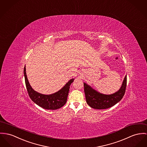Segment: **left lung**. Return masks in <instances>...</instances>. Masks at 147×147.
Returning a JSON list of instances; mask_svg holds the SVG:
<instances>
[{"label": "left lung", "instance_id": "obj_1", "mask_svg": "<svg viewBox=\"0 0 147 147\" xmlns=\"http://www.w3.org/2000/svg\"><path fill=\"white\" fill-rule=\"evenodd\" d=\"M127 83L126 76L125 77L120 89L116 93L106 95L98 93L84 83V90L87 104L95 109H106L110 108L120 101L124 96Z\"/></svg>", "mask_w": 147, "mask_h": 147}]
</instances>
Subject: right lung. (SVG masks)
I'll list each match as a JSON object with an SVG mask.
<instances>
[{"label":"right lung","mask_w":147,"mask_h":147,"mask_svg":"<svg viewBox=\"0 0 147 147\" xmlns=\"http://www.w3.org/2000/svg\"><path fill=\"white\" fill-rule=\"evenodd\" d=\"M24 76L27 92L32 101L39 106L47 110H57L63 107L67 102L70 84L74 79L70 80L64 87L55 93L45 95L39 93L32 88L27 77L26 67L24 68Z\"/></svg>","instance_id":"1"}]
</instances>
